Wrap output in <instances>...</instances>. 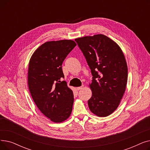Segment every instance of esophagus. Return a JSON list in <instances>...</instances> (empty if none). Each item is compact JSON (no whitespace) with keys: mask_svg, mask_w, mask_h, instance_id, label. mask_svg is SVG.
<instances>
[{"mask_svg":"<svg viewBox=\"0 0 150 150\" xmlns=\"http://www.w3.org/2000/svg\"><path fill=\"white\" fill-rule=\"evenodd\" d=\"M83 88H84V86H83V85H82L81 86H80V87H78V88H76V89L79 91V90L82 89Z\"/></svg>","mask_w":150,"mask_h":150,"instance_id":"1","label":"esophagus"}]
</instances>
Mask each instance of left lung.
Listing matches in <instances>:
<instances>
[{
  "label": "left lung",
  "mask_w": 150,
  "mask_h": 150,
  "mask_svg": "<svg viewBox=\"0 0 150 150\" xmlns=\"http://www.w3.org/2000/svg\"><path fill=\"white\" fill-rule=\"evenodd\" d=\"M91 70V111L98 117L111 114L119 106L128 80V67L120 47L104 35L75 39Z\"/></svg>",
  "instance_id": "obj_1"
}]
</instances>
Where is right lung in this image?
Here are the masks:
<instances>
[{"label":"right lung","instance_id":"add662e5","mask_svg":"<svg viewBox=\"0 0 150 150\" xmlns=\"http://www.w3.org/2000/svg\"><path fill=\"white\" fill-rule=\"evenodd\" d=\"M76 45L72 40L46 42L35 50L29 62L31 96L41 112L55 123L67 120L72 111L73 91L60 80L64 78L62 62Z\"/></svg>","mask_w":150,"mask_h":150}]
</instances>
